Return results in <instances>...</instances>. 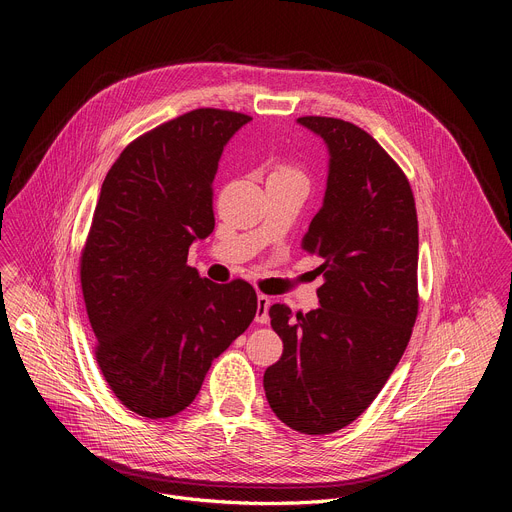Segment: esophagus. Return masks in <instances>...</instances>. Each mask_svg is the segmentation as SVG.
I'll return each instance as SVG.
<instances>
[{"label": "esophagus", "mask_w": 512, "mask_h": 512, "mask_svg": "<svg viewBox=\"0 0 512 512\" xmlns=\"http://www.w3.org/2000/svg\"><path fill=\"white\" fill-rule=\"evenodd\" d=\"M269 298L259 294L257 296V314H255V322L257 324H267L269 322Z\"/></svg>", "instance_id": "1"}]
</instances>
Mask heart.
Returning a JSON list of instances; mask_svg holds the SVG:
<instances>
[{"label":"heart","mask_w":512,"mask_h":512,"mask_svg":"<svg viewBox=\"0 0 512 512\" xmlns=\"http://www.w3.org/2000/svg\"><path fill=\"white\" fill-rule=\"evenodd\" d=\"M271 178H302V180H304V174H302L298 168H294V166L277 164V166L273 168Z\"/></svg>","instance_id":"1"}]
</instances>
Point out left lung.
I'll return each mask as SVG.
<instances>
[{
  "mask_svg": "<svg viewBox=\"0 0 512 512\" xmlns=\"http://www.w3.org/2000/svg\"><path fill=\"white\" fill-rule=\"evenodd\" d=\"M328 148V182L302 249L318 255L320 308H269L283 340L263 375L273 413L308 435L364 413L401 360L417 318V212L407 176L377 139L334 117H300Z\"/></svg>",
  "mask_w": 512,
  "mask_h": 512,
  "instance_id": "left-lung-1",
  "label": "left lung"
}]
</instances>
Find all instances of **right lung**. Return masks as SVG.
<instances>
[{
  "label": "right lung",
  "instance_id": "1",
  "mask_svg": "<svg viewBox=\"0 0 512 512\" xmlns=\"http://www.w3.org/2000/svg\"><path fill=\"white\" fill-rule=\"evenodd\" d=\"M249 121L223 109L184 113L131 141L101 186L81 255L83 298L99 369L141 417L186 409L257 314L247 281L212 283L186 263L214 229L225 145Z\"/></svg>",
  "mask_w": 512,
  "mask_h": 512
}]
</instances>
